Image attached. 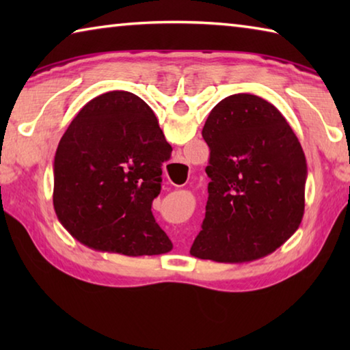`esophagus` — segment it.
Returning a JSON list of instances; mask_svg holds the SVG:
<instances>
[{
    "label": "esophagus",
    "instance_id": "1",
    "mask_svg": "<svg viewBox=\"0 0 350 350\" xmlns=\"http://www.w3.org/2000/svg\"><path fill=\"white\" fill-rule=\"evenodd\" d=\"M182 244H183V245H185V239H182Z\"/></svg>",
    "mask_w": 350,
    "mask_h": 350
}]
</instances>
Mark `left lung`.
I'll list each match as a JSON object with an SVG mask.
<instances>
[{
    "instance_id": "obj_1",
    "label": "left lung",
    "mask_w": 350,
    "mask_h": 350,
    "mask_svg": "<svg viewBox=\"0 0 350 350\" xmlns=\"http://www.w3.org/2000/svg\"><path fill=\"white\" fill-rule=\"evenodd\" d=\"M210 177L202 230L189 253L247 262L273 253L304 215L307 163L286 118L267 100L233 94L206 118Z\"/></svg>"
}]
</instances>
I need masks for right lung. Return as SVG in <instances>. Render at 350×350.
I'll use <instances>...</instances> for the list:
<instances>
[{
  "mask_svg": "<svg viewBox=\"0 0 350 350\" xmlns=\"http://www.w3.org/2000/svg\"><path fill=\"white\" fill-rule=\"evenodd\" d=\"M173 148L140 97L112 91L70 122L54 159V208L77 241L126 256L161 254L173 244L152 216L162 163Z\"/></svg>",
  "mask_w": 350,
  "mask_h": 350,
  "instance_id": "add662e5",
  "label": "right lung"
}]
</instances>
